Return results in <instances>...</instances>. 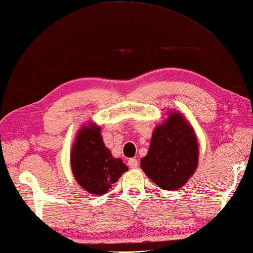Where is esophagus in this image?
Listing matches in <instances>:
<instances>
[{
  "label": "esophagus",
  "mask_w": 253,
  "mask_h": 253,
  "mask_svg": "<svg viewBox=\"0 0 253 253\" xmlns=\"http://www.w3.org/2000/svg\"><path fill=\"white\" fill-rule=\"evenodd\" d=\"M128 166H129V168H137V166H138V160H137L136 158H130L129 160H128Z\"/></svg>",
  "instance_id": "1"
}]
</instances>
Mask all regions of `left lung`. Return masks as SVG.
<instances>
[{"instance_id":"obj_1","label":"left lung","mask_w":253,"mask_h":253,"mask_svg":"<svg viewBox=\"0 0 253 253\" xmlns=\"http://www.w3.org/2000/svg\"><path fill=\"white\" fill-rule=\"evenodd\" d=\"M155 127L149 150L140 159L146 176L164 190L180 189L195 173L199 145L190 123L176 109Z\"/></svg>"}]
</instances>
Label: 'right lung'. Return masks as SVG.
<instances>
[{
  "instance_id": "obj_1",
  "label": "right lung",
  "mask_w": 253,
  "mask_h": 253,
  "mask_svg": "<svg viewBox=\"0 0 253 253\" xmlns=\"http://www.w3.org/2000/svg\"><path fill=\"white\" fill-rule=\"evenodd\" d=\"M102 128L89 122L76 134L71 149V168L77 183L93 195H104L128 170L104 144Z\"/></svg>"
}]
</instances>
